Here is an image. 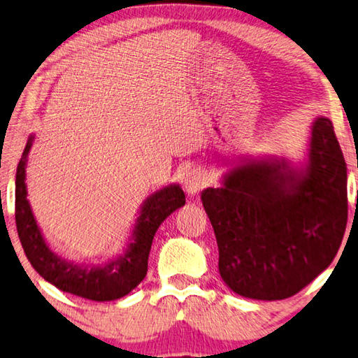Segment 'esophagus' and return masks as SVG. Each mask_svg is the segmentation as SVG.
<instances>
[{"mask_svg": "<svg viewBox=\"0 0 358 358\" xmlns=\"http://www.w3.org/2000/svg\"><path fill=\"white\" fill-rule=\"evenodd\" d=\"M206 185H208V178H206V174L200 171V169H193V171H190L185 176L184 189L190 196L196 195V193L201 189H204Z\"/></svg>", "mask_w": 358, "mask_h": 358, "instance_id": "esophagus-1", "label": "esophagus"}]
</instances>
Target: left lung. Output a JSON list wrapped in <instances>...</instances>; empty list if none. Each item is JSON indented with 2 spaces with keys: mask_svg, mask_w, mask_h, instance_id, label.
Wrapping results in <instances>:
<instances>
[{
  "mask_svg": "<svg viewBox=\"0 0 358 358\" xmlns=\"http://www.w3.org/2000/svg\"><path fill=\"white\" fill-rule=\"evenodd\" d=\"M228 289L284 300L330 266L348 224V169L331 120L315 117L306 155L243 158L201 192Z\"/></svg>",
  "mask_w": 358,
  "mask_h": 358,
  "instance_id": "left-lung-1",
  "label": "left lung"
}]
</instances>
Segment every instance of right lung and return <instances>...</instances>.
I'll return each mask as SVG.
<instances>
[{
	"label": "right lung",
	"mask_w": 358,
	"mask_h": 358,
	"mask_svg": "<svg viewBox=\"0 0 358 358\" xmlns=\"http://www.w3.org/2000/svg\"><path fill=\"white\" fill-rule=\"evenodd\" d=\"M33 141L34 134H30L15 173V225L27 259L47 282L76 296L113 301L128 295L148 274L149 252L158 227L185 204L180 185L168 184L145 198L122 254L96 265L76 263L49 248L27 198V163Z\"/></svg>",
	"instance_id": "right-lung-1"
}]
</instances>
